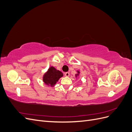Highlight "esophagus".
I'll use <instances>...</instances> for the list:
<instances>
[{
    "instance_id": "esophagus-1",
    "label": "esophagus",
    "mask_w": 132,
    "mask_h": 132,
    "mask_svg": "<svg viewBox=\"0 0 132 132\" xmlns=\"http://www.w3.org/2000/svg\"><path fill=\"white\" fill-rule=\"evenodd\" d=\"M64 74H65V77H69V76L70 75V74L69 72H66V73H65Z\"/></svg>"
}]
</instances>
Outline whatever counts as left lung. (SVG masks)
<instances>
[{
	"instance_id": "1",
	"label": "left lung",
	"mask_w": 132,
	"mask_h": 132,
	"mask_svg": "<svg viewBox=\"0 0 132 132\" xmlns=\"http://www.w3.org/2000/svg\"><path fill=\"white\" fill-rule=\"evenodd\" d=\"M78 73H79V71H78Z\"/></svg>"
}]
</instances>
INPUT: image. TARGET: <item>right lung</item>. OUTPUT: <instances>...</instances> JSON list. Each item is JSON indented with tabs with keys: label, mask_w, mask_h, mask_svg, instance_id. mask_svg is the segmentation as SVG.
<instances>
[{
	"label": "right lung",
	"mask_w": 132,
	"mask_h": 132,
	"mask_svg": "<svg viewBox=\"0 0 132 132\" xmlns=\"http://www.w3.org/2000/svg\"><path fill=\"white\" fill-rule=\"evenodd\" d=\"M63 75V74L61 71L56 70L54 67H52L44 75L43 80L47 85L53 86Z\"/></svg>",
	"instance_id": "1"
}]
</instances>
